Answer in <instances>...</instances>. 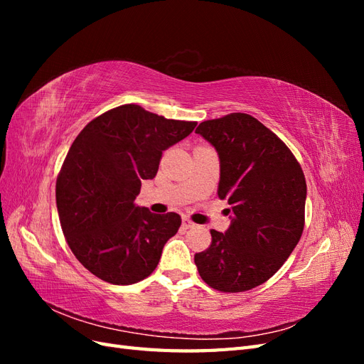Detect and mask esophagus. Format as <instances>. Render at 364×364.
<instances>
[{
  "label": "esophagus",
  "mask_w": 364,
  "mask_h": 364,
  "mask_svg": "<svg viewBox=\"0 0 364 364\" xmlns=\"http://www.w3.org/2000/svg\"><path fill=\"white\" fill-rule=\"evenodd\" d=\"M182 228L183 229H191V228H196V225L188 218H182Z\"/></svg>",
  "instance_id": "obj_1"
}]
</instances>
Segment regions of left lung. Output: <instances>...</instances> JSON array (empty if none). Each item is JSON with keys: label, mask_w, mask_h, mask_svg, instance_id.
<instances>
[{"label": "left lung", "mask_w": 364, "mask_h": 364, "mask_svg": "<svg viewBox=\"0 0 364 364\" xmlns=\"http://www.w3.org/2000/svg\"><path fill=\"white\" fill-rule=\"evenodd\" d=\"M196 134L220 159L218 197L230 205L225 232L194 255L202 279L218 291L255 289L277 273L299 243L306 183L290 149L257 118L230 114L208 119Z\"/></svg>", "instance_id": "1"}]
</instances>
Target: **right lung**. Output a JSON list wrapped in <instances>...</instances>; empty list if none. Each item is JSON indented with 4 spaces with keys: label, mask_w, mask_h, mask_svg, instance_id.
Listing matches in <instances>:
<instances>
[{
    "label": "right lung",
    "mask_w": 364,
    "mask_h": 364,
    "mask_svg": "<svg viewBox=\"0 0 364 364\" xmlns=\"http://www.w3.org/2000/svg\"><path fill=\"white\" fill-rule=\"evenodd\" d=\"M196 124L123 105L92 119L74 139L56 203L70 249L97 278L130 285L156 269L181 215L153 214L135 199L141 181L156 176L162 151Z\"/></svg>",
    "instance_id": "right-lung-1"
}]
</instances>
